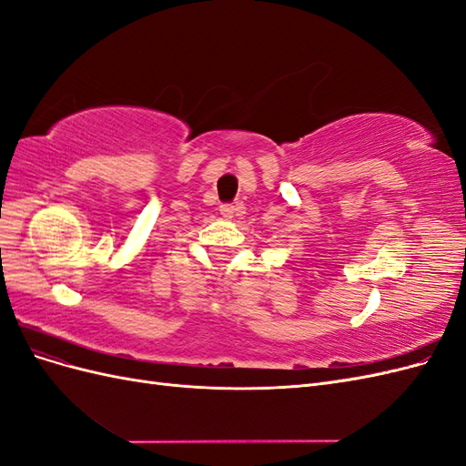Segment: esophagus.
I'll return each mask as SVG.
<instances>
[{"label": "esophagus", "instance_id": "esophagus-1", "mask_svg": "<svg viewBox=\"0 0 466 466\" xmlns=\"http://www.w3.org/2000/svg\"><path fill=\"white\" fill-rule=\"evenodd\" d=\"M235 211H237V206H233V204H221V206H219V214H221L225 219H231Z\"/></svg>", "mask_w": 466, "mask_h": 466}]
</instances>
